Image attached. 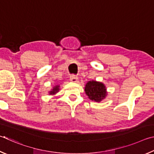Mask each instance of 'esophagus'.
I'll return each mask as SVG.
<instances>
[{"mask_svg":"<svg viewBox=\"0 0 154 154\" xmlns=\"http://www.w3.org/2000/svg\"><path fill=\"white\" fill-rule=\"evenodd\" d=\"M70 79V80H71L72 82H77L78 80H79V79H78V77L75 76V75H72L71 76H70V79Z\"/></svg>","mask_w":154,"mask_h":154,"instance_id":"esophagus-1","label":"esophagus"}]
</instances>
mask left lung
<instances>
[{
	"mask_svg": "<svg viewBox=\"0 0 154 154\" xmlns=\"http://www.w3.org/2000/svg\"><path fill=\"white\" fill-rule=\"evenodd\" d=\"M85 93L88 98L97 102L101 101L106 96V88L103 83L89 81L86 85Z\"/></svg>",
	"mask_w": 154,
	"mask_h": 154,
	"instance_id": "8db88e82",
	"label": "left lung"
}]
</instances>
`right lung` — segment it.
Returning <instances> with one entry per match:
<instances>
[{
  "mask_svg": "<svg viewBox=\"0 0 154 154\" xmlns=\"http://www.w3.org/2000/svg\"><path fill=\"white\" fill-rule=\"evenodd\" d=\"M59 90V86H56V87H55L53 88L52 91H50V92H49L50 95H53V94H55L57 92H58Z\"/></svg>",
  "mask_w": 154,
  "mask_h": 154,
  "instance_id": "right-lung-1",
  "label": "right lung"
}]
</instances>
